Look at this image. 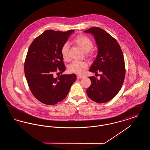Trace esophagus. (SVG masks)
<instances>
[{
	"label": "esophagus",
	"mask_w": 150,
	"mask_h": 150,
	"mask_svg": "<svg viewBox=\"0 0 150 150\" xmlns=\"http://www.w3.org/2000/svg\"><path fill=\"white\" fill-rule=\"evenodd\" d=\"M83 78H84V76H83V75H77V79H78Z\"/></svg>",
	"instance_id": "esophagus-1"
}]
</instances>
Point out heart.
I'll use <instances>...</instances> for the list:
<instances>
[{"mask_svg":"<svg viewBox=\"0 0 150 150\" xmlns=\"http://www.w3.org/2000/svg\"><path fill=\"white\" fill-rule=\"evenodd\" d=\"M73 42L79 46L82 50L87 52V56L92 57L93 56V51L91 50L93 48V43L92 41L86 36L84 35H79L76 36L74 39ZM70 45L68 43H64L61 50L62 57L65 61H70L69 56ZM88 66V64L86 61H74L71 64H69L68 69L69 71L71 73L78 74H82Z\"/></svg>","mask_w":150,"mask_h":150,"instance_id":"heart-1","label":"heart"}]
</instances>
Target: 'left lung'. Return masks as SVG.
Masks as SVG:
<instances>
[{
    "instance_id": "1",
    "label": "left lung",
    "mask_w": 150,
    "mask_h": 150,
    "mask_svg": "<svg viewBox=\"0 0 150 150\" xmlns=\"http://www.w3.org/2000/svg\"><path fill=\"white\" fill-rule=\"evenodd\" d=\"M94 36L98 46V54L89 71L100 76H91V85L86 89L88 96L99 103L112 100L121 89L125 67L123 53L117 40L106 31L97 27L84 31ZM98 71L101 72L98 75Z\"/></svg>"
}]
</instances>
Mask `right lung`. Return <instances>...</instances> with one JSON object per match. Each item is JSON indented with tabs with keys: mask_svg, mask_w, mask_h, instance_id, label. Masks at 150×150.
Listing matches in <instances>:
<instances>
[{
	"mask_svg": "<svg viewBox=\"0 0 150 150\" xmlns=\"http://www.w3.org/2000/svg\"><path fill=\"white\" fill-rule=\"evenodd\" d=\"M74 31L46 30L29 47L24 64L25 76L33 96L44 104L62 101L76 80L75 74L54 75L65 71L61 50Z\"/></svg>",
	"mask_w": 150,
	"mask_h": 150,
	"instance_id": "1",
	"label": "right lung"
}]
</instances>
